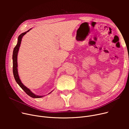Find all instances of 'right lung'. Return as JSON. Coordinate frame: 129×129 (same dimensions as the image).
Instances as JSON below:
<instances>
[{"label":"right lung","instance_id":"add662e5","mask_svg":"<svg viewBox=\"0 0 129 129\" xmlns=\"http://www.w3.org/2000/svg\"><path fill=\"white\" fill-rule=\"evenodd\" d=\"M31 29L29 30L28 31H27L24 33H22L21 35H19L18 38V42L16 45V46L15 47L14 49H13V54H12V60H13V76H14L15 79L17 83L19 85V86L25 92V93L30 96L32 98H42L44 97V96H39L37 95V94L33 93L29 88H28L26 86H25L21 82V80H20L19 75H18V63H17V56H18V51L19 50V47L20 46V44H21V40L22 38L24 36L26 32H29ZM52 91L50 92L49 94L51 93Z\"/></svg>","mask_w":129,"mask_h":129}]
</instances>
